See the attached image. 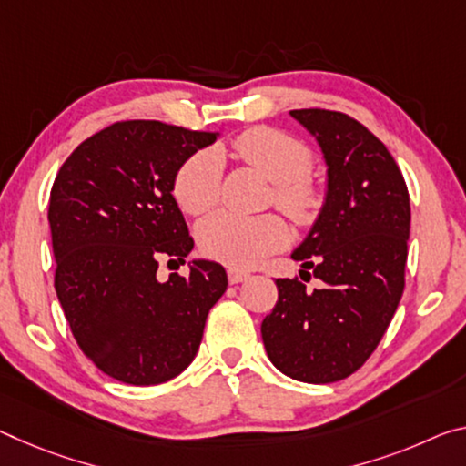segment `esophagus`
I'll use <instances>...</instances> for the list:
<instances>
[{
    "label": "esophagus",
    "instance_id": "esophagus-1",
    "mask_svg": "<svg viewBox=\"0 0 466 466\" xmlns=\"http://www.w3.org/2000/svg\"><path fill=\"white\" fill-rule=\"evenodd\" d=\"M250 278V273L245 269H228V279H230V284H240L245 282V279Z\"/></svg>",
    "mask_w": 466,
    "mask_h": 466
}]
</instances>
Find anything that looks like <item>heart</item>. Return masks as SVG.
Here are the masks:
<instances>
[{"instance_id": "obj_1", "label": "heart", "mask_w": 466, "mask_h": 466, "mask_svg": "<svg viewBox=\"0 0 466 466\" xmlns=\"http://www.w3.org/2000/svg\"><path fill=\"white\" fill-rule=\"evenodd\" d=\"M242 161L269 178L276 187V203L288 216L305 221L313 216L317 195L305 176L311 172L313 155L305 143L273 128H253L234 143ZM221 161L213 151L198 153L176 174V201L190 216H201L218 203ZM286 226L276 216L242 218L218 211L197 228V240L211 259L232 268H253L265 255L286 242Z\"/></svg>"}]
</instances>
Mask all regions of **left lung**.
Segmentation results:
<instances>
[{
  "mask_svg": "<svg viewBox=\"0 0 466 466\" xmlns=\"http://www.w3.org/2000/svg\"><path fill=\"white\" fill-rule=\"evenodd\" d=\"M290 116L315 138L326 164V197L292 250L300 279H276L278 302L261 323L265 350L288 378L331 383L371 357L404 290L410 201L386 145L363 124L329 109Z\"/></svg>",
  "mask_w": 466,
  "mask_h": 466,
  "instance_id": "obj_1",
  "label": "left lung"
}]
</instances>
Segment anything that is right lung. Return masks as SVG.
<instances>
[{
	"label": "right lung",
	"mask_w": 466,
	"mask_h": 466,
	"mask_svg": "<svg viewBox=\"0 0 466 466\" xmlns=\"http://www.w3.org/2000/svg\"><path fill=\"white\" fill-rule=\"evenodd\" d=\"M219 132L155 120L117 122L80 143L49 197L56 292L91 363L117 381L155 386L197 357L209 309L228 288L216 261L157 278L159 257L195 242L174 198L176 174Z\"/></svg>",
	"instance_id": "1"
}]
</instances>
